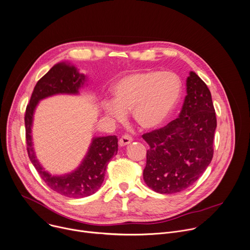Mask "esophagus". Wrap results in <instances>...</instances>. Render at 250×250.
Listing matches in <instances>:
<instances>
[{
    "label": "esophagus",
    "mask_w": 250,
    "mask_h": 250,
    "mask_svg": "<svg viewBox=\"0 0 250 250\" xmlns=\"http://www.w3.org/2000/svg\"><path fill=\"white\" fill-rule=\"evenodd\" d=\"M131 141H132L131 136L125 134V135H124V136L121 137V139H120V141H119V144H120V146H125V145H128Z\"/></svg>",
    "instance_id": "esophagus-1"
}]
</instances>
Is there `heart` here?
Returning a JSON list of instances; mask_svg holds the SVG:
<instances>
[{
	"mask_svg": "<svg viewBox=\"0 0 250 250\" xmlns=\"http://www.w3.org/2000/svg\"><path fill=\"white\" fill-rule=\"evenodd\" d=\"M181 92V81L171 72H135L116 83L113 87L114 100H105L103 109L116 122H123L125 113L131 112L137 125L153 129L168 120L180 100Z\"/></svg>",
	"mask_w": 250,
	"mask_h": 250,
	"instance_id": "b5f03b06",
	"label": "heart"
}]
</instances>
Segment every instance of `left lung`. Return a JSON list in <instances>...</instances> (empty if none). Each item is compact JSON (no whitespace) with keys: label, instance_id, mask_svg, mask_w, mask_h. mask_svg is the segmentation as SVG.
Here are the masks:
<instances>
[{"label":"left lung","instance_id":"8db88e82","mask_svg":"<svg viewBox=\"0 0 250 250\" xmlns=\"http://www.w3.org/2000/svg\"><path fill=\"white\" fill-rule=\"evenodd\" d=\"M217 127L212 96L205 82L190 71L187 96L178 119L147 132L145 184L158 193H176L193 185L213 158Z\"/></svg>","mask_w":250,"mask_h":250}]
</instances>
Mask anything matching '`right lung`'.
Segmentation results:
<instances>
[{"instance_id":"obj_1","label":"right lung","mask_w":250,"mask_h":250,"mask_svg":"<svg viewBox=\"0 0 250 250\" xmlns=\"http://www.w3.org/2000/svg\"><path fill=\"white\" fill-rule=\"evenodd\" d=\"M86 80V75L80 73L70 62H62L55 64L36 83L24 117L27 152L31 163L51 189L71 198L87 197L100 188L107 165L118 153V137L116 135L93 137L85 157L74 171L54 176L45 171L37 160L31 131L34 112L41 100L58 94L77 95Z\"/></svg>"}]
</instances>
